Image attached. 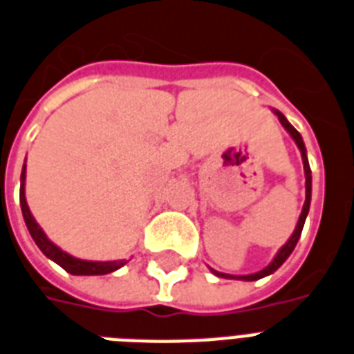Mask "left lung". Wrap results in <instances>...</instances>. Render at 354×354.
<instances>
[{
    "label": "left lung",
    "instance_id": "1",
    "mask_svg": "<svg viewBox=\"0 0 354 354\" xmlns=\"http://www.w3.org/2000/svg\"><path fill=\"white\" fill-rule=\"evenodd\" d=\"M272 112L277 114L278 120H280V123L283 125V129H286L289 134H291V138L295 140V143L298 145V149H300L301 152V162H304V172H306V202H304V207H301V212H300V218H298V223L297 227H295V231H292L291 238L287 240L286 245L280 247V251L277 252V257L272 258V261L269 263L267 267H263L261 271L258 272H252V274H240V277H236V274H225V272H218L214 271V269H211L212 274H216L218 278H229V280H245V281H254V280H260V278H266L269 277V274H272V272L277 271L278 267L283 263V261L287 260V258L291 257V252L295 251V247H297L298 240H300V234H301V229H304V223H306V218L307 214H309V205H311V167H309V160H307V151H306V145H304V140H301L300 132L297 131V129L292 127L291 123L287 122V118L281 114L280 111H277V109H272Z\"/></svg>",
    "mask_w": 354,
    "mask_h": 354
}]
</instances>
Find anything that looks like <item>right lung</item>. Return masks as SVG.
<instances>
[{
    "mask_svg": "<svg viewBox=\"0 0 354 354\" xmlns=\"http://www.w3.org/2000/svg\"><path fill=\"white\" fill-rule=\"evenodd\" d=\"M27 162V160H25ZM25 178H27V165H23L21 171V187H19V205H21L23 220L27 223V229L30 232V236L39 247V251L53 261H56L57 266L63 267L65 271L71 274H77V277H96V274H109L114 272L116 269L123 267L127 263V260H112V261H91V260H80V258L68 254V252L62 251L56 243H53L47 238V234L43 232L39 223L34 220L32 212L27 205V198H25Z\"/></svg>",
    "mask_w": 354,
    "mask_h": 354,
    "instance_id": "right-lung-1",
    "label": "right lung"
}]
</instances>
